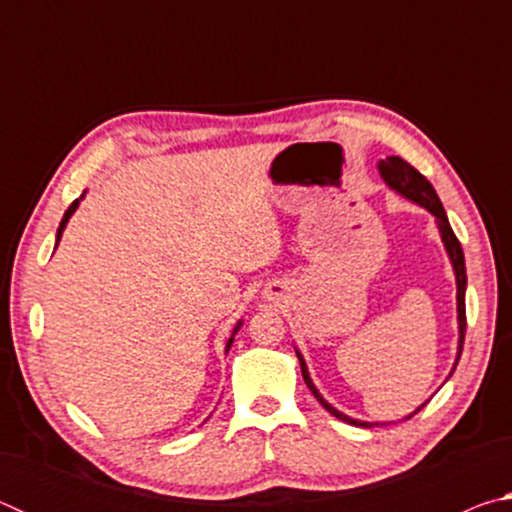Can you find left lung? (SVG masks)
Listing matches in <instances>:
<instances>
[{
  "mask_svg": "<svg viewBox=\"0 0 512 512\" xmlns=\"http://www.w3.org/2000/svg\"><path fill=\"white\" fill-rule=\"evenodd\" d=\"M379 173L381 178L386 180L388 187H393L397 194H402L406 198H411V201H415L422 207H427V210L436 216V223H438V230H440V237H443L445 241V248L449 253V259H452L454 264V273H456V300H458V354H456V363L458 359H461V352H463V341H465V327H467V318H465V287H467V275H465V257H463V248H461V241L456 239L452 225H449L447 221V214H445V207L443 203H440V198L436 194V189L431 187V183L427 178L422 176V173L411 167L409 162L397 158V155H391V158L381 160L379 162ZM298 354V361H300V370H302V377H305V384L309 386V391L314 393L316 400L325 406V409L334 415V418H339L343 422L348 424H354V427H375V424L379 422H361V420H354V418H348V415H343L341 411H336L332 404H327L323 397H320V393L316 391L314 381H311L309 372H307V363L305 359H302V354L296 350ZM456 363L452 372L456 370ZM424 406V404H422ZM420 406V409H422ZM420 409H415L411 415H406L404 420L413 418L415 413H418Z\"/></svg>",
  "mask_w": 512,
  "mask_h": 512,
  "instance_id": "1",
  "label": "left lung"
}]
</instances>
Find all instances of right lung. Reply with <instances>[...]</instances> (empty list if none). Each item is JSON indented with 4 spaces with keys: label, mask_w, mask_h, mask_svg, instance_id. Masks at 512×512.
<instances>
[{
    "label": "right lung",
    "mask_w": 512,
    "mask_h": 512,
    "mask_svg": "<svg viewBox=\"0 0 512 512\" xmlns=\"http://www.w3.org/2000/svg\"><path fill=\"white\" fill-rule=\"evenodd\" d=\"M81 198H83V196H81ZM81 198H76V201L67 207V212H65V216H63V221H60L58 235H56V246H58V241H60V235H63V230H65V225H67V221H69V216H72V214H74V210H76V207H79V201H81ZM239 327H241V323L235 327V332H232V336H230V339H228V345H225V352L230 350V345H232V341H235V334H237V329H239Z\"/></svg>",
    "instance_id": "add662e5"
}]
</instances>
